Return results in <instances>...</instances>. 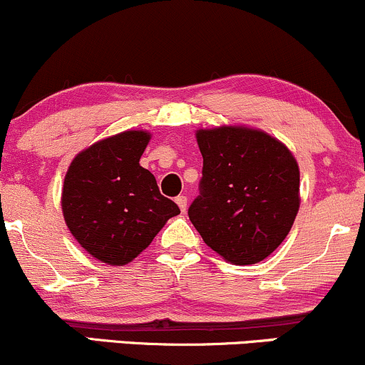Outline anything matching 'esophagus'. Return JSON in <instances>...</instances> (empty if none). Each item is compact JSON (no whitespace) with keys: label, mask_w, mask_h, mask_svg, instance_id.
Wrapping results in <instances>:
<instances>
[{"label":"esophagus","mask_w":365,"mask_h":365,"mask_svg":"<svg viewBox=\"0 0 365 365\" xmlns=\"http://www.w3.org/2000/svg\"><path fill=\"white\" fill-rule=\"evenodd\" d=\"M175 202L178 204L180 211H182V212L187 211V197L185 195H178L177 199H175Z\"/></svg>","instance_id":"1"}]
</instances>
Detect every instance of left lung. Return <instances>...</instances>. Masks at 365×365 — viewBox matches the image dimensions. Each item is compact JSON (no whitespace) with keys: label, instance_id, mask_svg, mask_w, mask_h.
<instances>
[{"label":"left lung","instance_id":"obj_1","mask_svg":"<svg viewBox=\"0 0 365 365\" xmlns=\"http://www.w3.org/2000/svg\"><path fill=\"white\" fill-rule=\"evenodd\" d=\"M199 195L188 217L202 240L232 264H255L278 249L300 206L297 159L274 137L247 127L197 130Z\"/></svg>","mask_w":365,"mask_h":365}]
</instances>
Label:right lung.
<instances>
[{
    "label": "right lung",
    "instance_id": "obj_1",
    "mask_svg": "<svg viewBox=\"0 0 365 365\" xmlns=\"http://www.w3.org/2000/svg\"><path fill=\"white\" fill-rule=\"evenodd\" d=\"M150 135L127 130L78 153L65 175L61 209L70 233L92 257L125 266L180 215L139 165Z\"/></svg>",
    "mask_w": 365,
    "mask_h": 365
}]
</instances>
